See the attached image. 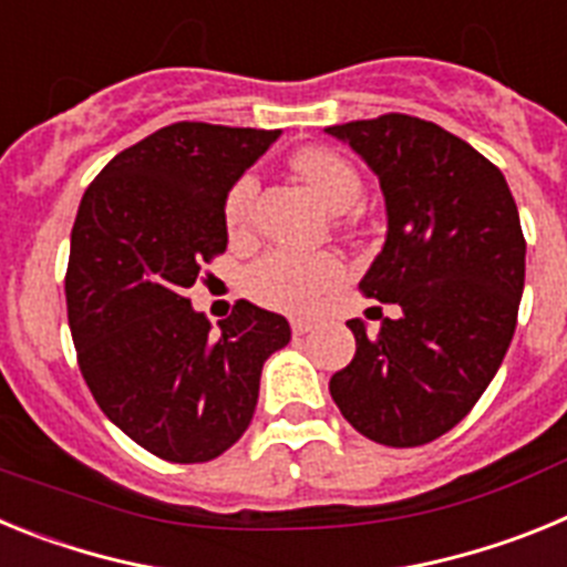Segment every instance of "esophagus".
<instances>
[{"label": "esophagus", "mask_w": 567, "mask_h": 567, "mask_svg": "<svg viewBox=\"0 0 567 567\" xmlns=\"http://www.w3.org/2000/svg\"><path fill=\"white\" fill-rule=\"evenodd\" d=\"M312 329H315L312 320H307V318H292V332H295V334H307V332H312Z\"/></svg>", "instance_id": "esophagus-1"}]
</instances>
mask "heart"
I'll return each instance as SVG.
<instances>
[{
	"instance_id": "obj_1",
	"label": "heart",
	"mask_w": 567,
	"mask_h": 567,
	"mask_svg": "<svg viewBox=\"0 0 567 567\" xmlns=\"http://www.w3.org/2000/svg\"><path fill=\"white\" fill-rule=\"evenodd\" d=\"M292 169L298 178L318 195L329 209H349L360 198V178L343 155L327 147H307L292 158ZM258 193V182L252 173H244L229 187L224 202V218L229 233H244L252 215V202ZM343 278V264L329 252L298 255V252H269L252 264L247 272V289L255 300L284 312H307L338 287Z\"/></svg>"
}]
</instances>
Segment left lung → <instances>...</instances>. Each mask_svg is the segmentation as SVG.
Instances as JSON below:
<instances>
[{"label":"left lung","mask_w":567,"mask_h":567,"mask_svg":"<svg viewBox=\"0 0 567 567\" xmlns=\"http://www.w3.org/2000/svg\"><path fill=\"white\" fill-rule=\"evenodd\" d=\"M378 175L385 244L360 280L398 303L378 334L349 320L358 352L329 392L363 437L437 440L474 409L517 329L525 238L505 175L434 122L385 113L327 127Z\"/></svg>","instance_id":"1"}]
</instances>
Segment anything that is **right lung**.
Returning a JSON list of instances; mask_svg holds the SVG:
<instances>
[{
	"label": "right lung",
	"instance_id": "add662e5",
	"mask_svg": "<svg viewBox=\"0 0 567 567\" xmlns=\"http://www.w3.org/2000/svg\"><path fill=\"white\" fill-rule=\"evenodd\" d=\"M280 130L178 122L96 175L70 233V334L99 409L155 457L207 463L247 432L284 315L238 300L213 323L187 289L227 249L224 202Z\"/></svg>",
	"mask_w": 567,
	"mask_h": 567
}]
</instances>
